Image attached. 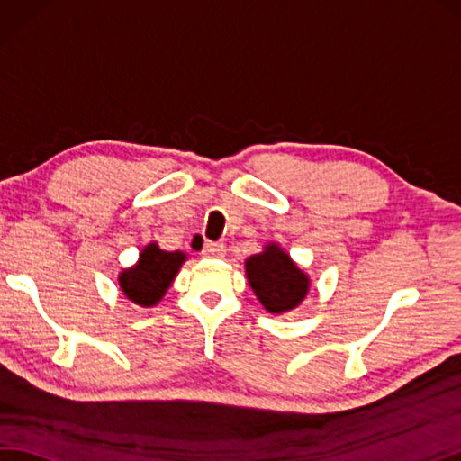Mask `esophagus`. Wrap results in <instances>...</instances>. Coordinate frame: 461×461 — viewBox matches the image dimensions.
Wrapping results in <instances>:
<instances>
[{"instance_id": "obj_1", "label": "esophagus", "mask_w": 461, "mask_h": 461, "mask_svg": "<svg viewBox=\"0 0 461 461\" xmlns=\"http://www.w3.org/2000/svg\"><path fill=\"white\" fill-rule=\"evenodd\" d=\"M224 254H227V247L221 242H207L203 247V257L207 258H222Z\"/></svg>"}]
</instances>
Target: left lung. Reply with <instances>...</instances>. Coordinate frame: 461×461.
Here are the masks:
<instances>
[{"label": "left lung", "mask_w": 461, "mask_h": 461, "mask_svg": "<svg viewBox=\"0 0 461 461\" xmlns=\"http://www.w3.org/2000/svg\"><path fill=\"white\" fill-rule=\"evenodd\" d=\"M244 268L252 292L270 313H285L298 308L310 292L308 274L300 270L290 254H285L276 242L264 247V252L247 258Z\"/></svg>", "instance_id": "obj_1"}]
</instances>
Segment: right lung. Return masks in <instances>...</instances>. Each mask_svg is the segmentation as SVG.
Returning <instances> with one entry per match:
<instances>
[{"instance_id":"right-lung-1","label":"right lung","mask_w":461,"mask_h":461,"mask_svg":"<svg viewBox=\"0 0 461 461\" xmlns=\"http://www.w3.org/2000/svg\"><path fill=\"white\" fill-rule=\"evenodd\" d=\"M185 260V252H167L161 250L158 242H149L141 250L140 260L131 268L120 272V290L130 302L141 305V308H151L166 295Z\"/></svg>"}]
</instances>
